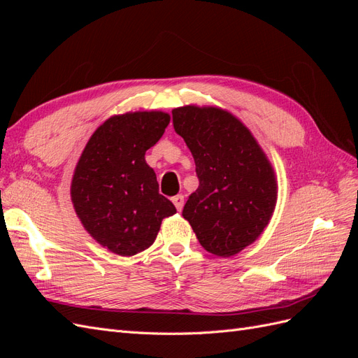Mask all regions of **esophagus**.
Segmentation results:
<instances>
[{
  "mask_svg": "<svg viewBox=\"0 0 358 358\" xmlns=\"http://www.w3.org/2000/svg\"><path fill=\"white\" fill-rule=\"evenodd\" d=\"M171 201H173V204L176 206V209L180 212L182 210V208H183V203H185V200H183V196L182 194H178V196H175L171 199Z\"/></svg>",
  "mask_w": 358,
  "mask_h": 358,
  "instance_id": "34e87169",
  "label": "esophagus"
}]
</instances>
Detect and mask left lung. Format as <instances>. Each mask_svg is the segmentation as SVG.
<instances>
[{
  "instance_id": "obj_1",
  "label": "left lung",
  "mask_w": 358,
  "mask_h": 358,
  "mask_svg": "<svg viewBox=\"0 0 358 358\" xmlns=\"http://www.w3.org/2000/svg\"><path fill=\"white\" fill-rule=\"evenodd\" d=\"M171 115L199 178V188L183 206V218L206 251L218 257L241 252L272 218L276 204L272 166L249 129L231 113L185 106Z\"/></svg>"
}]
</instances>
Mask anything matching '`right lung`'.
Here are the masks:
<instances>
[{"mask_svg": "<svg viewBox=\"0 0 358 358\" xmlns=\"http://www.w3.org/2000/svg\"><path fill=\"white\" fill-rule=\"evenodd\" d=\"M170 116L136 112L113 116L96 128L76 166L71 200L94 239L131 257L154 243L161 221L176 213L161 196L146 150L164 134Z\"/></svg>", "mask_w": 358, "mask_h": 358, "instance_id": "add662e5", "label": "right lung"}]
</instances>
